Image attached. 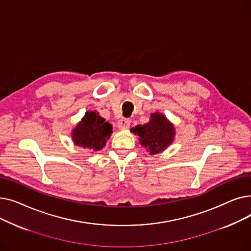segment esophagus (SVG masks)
<instances>
[{
	"label": "esophagus",
	"instance_id": "esophagus-1",
	"mask_svg": "<svg viewBox=\"0 0 251 251\" xmlns=\"http://www.w3.org/2000/svg\"><path fill=\"white\" fill-rule=\"evenodd\" d=\"M130 123L131 122H130V120H128V119H121V120L118 122L117 126L120 130H127L130 126Z\"/></svg>",
	"mask_w": 251,
	"mask_h": 251
}]
</instances>
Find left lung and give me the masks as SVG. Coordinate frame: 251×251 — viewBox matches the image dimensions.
Returning <instances> with one entry per match:
<instances>
[{
	"instance_id": "left-lung-1",
	"label": "left lung",
	"mask_w": 251,
	"mask_h": 251,
	"mask_svg": "<svg viewBox=\"0 0 251 251\" xmlns=\"http://www.w3.org/2000/svg\"><path fill=\"white\" fill-rule=\"evenodd\" d=\"M130 131L138 135L139 143L151 155L167 150L173 143L176 136L174 124L166 115L159 112L152 113L148 123L137 125L131 128Z\"/></svg>"
}]
</instances>
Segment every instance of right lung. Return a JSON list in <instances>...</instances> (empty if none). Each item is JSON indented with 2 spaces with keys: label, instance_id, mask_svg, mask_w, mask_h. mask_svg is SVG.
<instances>
[{
  "label": "right lung",
  "instance_id": "obj_1",
  "mask_svg": "<svg viewBox=\"0 0 251 251\" xmlns=\"http://www.w3.org/2000/svg\"><path fill=\"white\" fill-rule=\"evenodd\" d=\"M113 133L112 125L97 111H87L72 129L71 137L75 146L83 149L100 151Z\"/></svg>",
  "mask_w": 251,
  "mask_h": 251
}]
</instances>
